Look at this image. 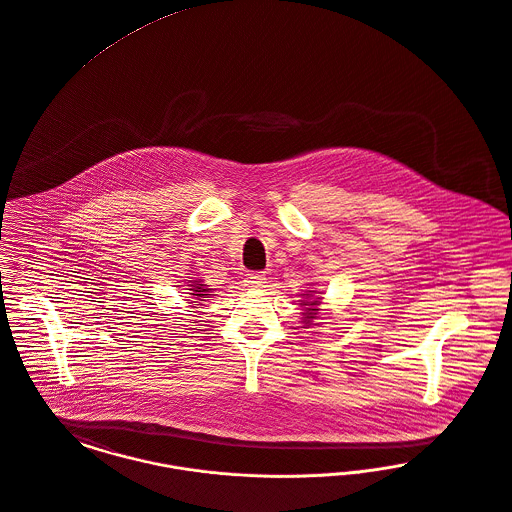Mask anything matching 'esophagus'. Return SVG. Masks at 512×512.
I'll return each instance as SVG.
<instances>
[{
	"instance_id": "obj_1",
	"label": "esophagus",
	"mask_w": 512,
	"mask_h": 512,
	"mask_svg": "<svg viewBox=\"0 0 512 512\" xmlns=\"http://www.w3.org/2000/svg\"><path fill=\"white\" fill-rule=\"evenodd\" d=\"M245 284H247V288H265V284H267V278H265V274L263 272H249L247 276H245Z\"/></svg>"
}]
</instances>
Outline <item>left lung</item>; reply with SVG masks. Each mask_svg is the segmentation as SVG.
<instances>
[{
  "instance_id": "left-lung-1",
  "label": "left lung",
  "mask_w": 512,
  "mask_h": 512,
  "mask_svg": "<svg viewBox=\"0 0 512 512\" xmlns=\"http://www.w3.org/2000/svg\"><path fill=\"white\" fill-rule=\"evenodd\" d=\"M321 294V292H319ZM305 296V300H301V307H303V319H301V323H303V329H309L311 325H319V323H315V319H317V313H319V303H321V298H311V294H303Z\"/></svg>"
}]
</instances>
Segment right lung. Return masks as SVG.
<instances>
[{"label": "right lung", "instance_id": "add662e5", "mask_svg": "<svg viewBox=\"0 0 512 512\" xmlns=\"http://www.w3.org/2000/svg\"><path fill=\"white\" fill-rule=\"evenodd\" d=\"M191 288V296H193V305H203V303H199V301H205L203 298H211V288H207V284H201V280H193L191 284H189Z\"/></svg>", "mask_w": 512, "mask_h": 512}]
</instances>
